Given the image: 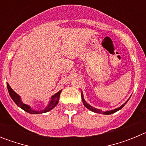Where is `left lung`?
Instances as JSON below:
<instances>
[{
	"instance_id": "8db88e82",
	"label": "left lung",
	"mask_w": 146,
	"mask_h": 146,
	"mask_svg": "<svg viewBox=\"0 0 146 146\" xmlns=\"http://www.w3.org/2000/svg\"><path fill=\"white\" fill-rule=\"evenodd\" d=\"M81 96H82V102H83V104H84V106L86 107V108H88V109L90 110H91V111L94 112V113H102V114H104V115H110V114H113V113H115V112L118 111V110H121V108H123V106H124L125 104H126V102H127L129 101V99L128 100H127V101H126V102L124 103V104H122V105H121V107H119V108H116V109L112 110H110V111L102 112V110H99V109H96V108H93V107H92V106H91V105H90V104H88V103L86 102V100H85V99H84V96H83V94H82H82H81Z\"/></svg>"
}]
</instances>
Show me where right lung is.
<instances>
[{
	"mask_svg": "<svg viewBox=\"0 0 146 146\" xmlns=\"http://www.w3.org/2000/svg\"><path fill=\"white\" fill-rule=\"evenodd\" d=\"M6 86H7L9 94L10 96H11V98L12 99L13 101L15 102V104H16L18 107H20L21 109H23V110H25V112H27V113H31V114H41V113H47V112L50 111V110H51L52 109H53V108L57 105L58 103L60 94L62 91V90H60V91H59L58 93L54 94L53 96L51 97V100H50V102H49V104L46 107L45 109L42 110H34L32 109L29 105L24 104V103L22 102L20 96H19L17 94H16L15 91H13L12 88L10 87V86L9 85L8 82H6Z\"/></svg>",
	"mask_w": 146,
	"mask_h": 146,
	"instance_id": "add662e5",
	"label": "right lung"
}]
</instances>
